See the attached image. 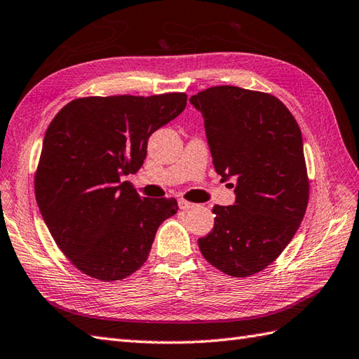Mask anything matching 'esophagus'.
<instances>
[{
	"label": "esophagus",
	"mask_w": 359,
	"mask_h": 359,
	"mask_svg": "<svg viewBox=\"0 0 359 359\" xmlns=\"http://www.w3.org/2000/svg\"><path fill=\"white\" fill-rule=\"evenodd\" d=\"M196 207H197L196 203L187 202V201H184V199H179V208H180V210H185V211H188V210H193V208H196Z\"/></svg>",
	"instance_id": "1"
}]
</instances>
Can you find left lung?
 I'll use <instances>...</instances> for the list:
<instances>
[{"label": "left lung", "mask_w": 359, "mask_h": 359, "mask_svg": "<svg viewBox=\"0 0 359 359\" xmlns=\"http://www.w3.org/2000/svg\"><path fill=\"white\" fill-rule=\"evenodd\" d=\"M205 120L212 165L236 201L215 205L203 257L234 278L262 271L293 239L309 203L302 134L276 97L215 86L189 98Z\"/></svg>", "instance_id": "1"}]
</instances>
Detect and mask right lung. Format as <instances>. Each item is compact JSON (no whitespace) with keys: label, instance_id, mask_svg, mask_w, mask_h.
<instances>
[{"label":"right lung","instance_id":"obj_1","mask_svg":"<svg viewBox=\"0 0 359 359\" xmlns=\"http://www.w3.org/2000/svg\"><path fill=\"white\" fill-rule=\"evenodd\" d=\"M182 93L88 97L67 103L46 131L35 175L41 217L80 271L118 280L147 261L175 199L137 194L128 174L142 168L149 135L185 109Z\"/></svg>","mask_w":359,"mask_h":359}]
</instances>
